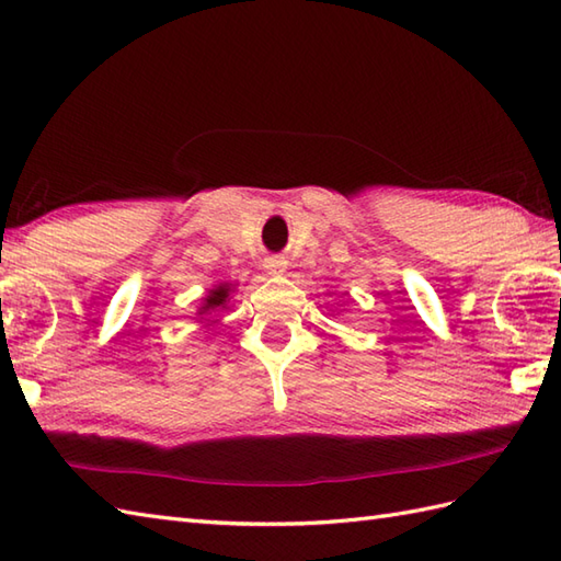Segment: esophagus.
I'll return each instance as SVG.
<instances>
[{
    "mask_svg": "<svg viewBox=\"0 0 561 561\" xmlns=\"http://www.w3.org/2000/svg\"><path fill=\"white\" fill-rule=\"evenodd\" d=\"M265 270H267L270 274H284V272H287V260L272 255V257L265 260Z\"/></svg>",
    "mask_w": 561,
    "mask_h": 561,
    "instance_id": "obj_1",
    "label": "esophagus"
}]
</instances>
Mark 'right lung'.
Segmentation results:
<instances>
[{
    "label": "right lung",
    "instance_id": "add662e5",
    "mask_svg": "<svg viewBox=\"0 0 561 561\" xmlns=\"http://www.w3.org/2000/svg\"><path fill=\"white\" fill-rule=\"evenodd\" d=\"M229 294H231V284H219L217 289H211L207 294V299L199 306L197 316H207L211 311H217V308H226V299H229Z\"/></svg>",
    "mask_w": 561,
    "mask_h": 561
}]
</instances>
